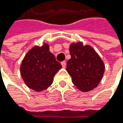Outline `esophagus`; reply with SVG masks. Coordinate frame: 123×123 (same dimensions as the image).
Here are the masks:
<instances>
[{"label": "esophagus", "mask_w": 123, "mask_h": 123, "mask_svg": "<svg viewBox=\"0 0 123 123\" xmlns=\"http://www.w3.org/2000/svg\"><path fill=\"white\" fill-rule=\"evenodd\" d=\"M61 65H62V67L63 68H66V63L65 61H63V62L61 63Z\"/></svg>", "instance_id": "34e87169"}]
</instances>
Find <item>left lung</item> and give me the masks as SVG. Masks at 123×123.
<instances>
[{
    "instance_id": "obj_1",
    "label": "left lung",
    "mask_w": 123,
    "mask_h": 123,
    "mask_svg": "<svg viewBox=\"0 0 123 123\" xmlns=\"http://www.w3.org/2000/svg\"><path fill=\"white\" fill-rule=\"evenodd\" d=\"M71 59L67 62L66 71L72 83L80 91L93 90L100 83L105 72V64L97 51L83 42L72 43L69 46Z\"/></svg>"
}]
</instances>
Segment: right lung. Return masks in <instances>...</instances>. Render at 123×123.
Returning <instances> with one entry per match:
<instances>
[{"label":"right lung","instance_id":"add662e5","mask_svg":"<svg viewBox=\"0 0 123 123\" xmlns=\"http://www.w3.org/2000/svg\"><path fill=\"white\" fill-rule=\"evenodd\" d=\"M62 68L55 55L50 52L49 45L33 46L23 57L20 68V75L28 88L43 92L53 83L55 74Z\"/></svg>","mask_w":123,"mask_h":123}]
</instances>
